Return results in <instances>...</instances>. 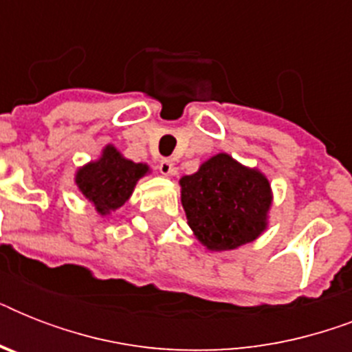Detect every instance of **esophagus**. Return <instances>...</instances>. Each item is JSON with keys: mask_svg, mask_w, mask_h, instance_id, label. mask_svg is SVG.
Listing matches in <instances>:
<instances>
[{"mask_svg": "<svg viewBox=\"0 0 352 352\" xmlns=\"http://www.w3.org/2000/svg\"><path fill=\"white\" fill-rule=\"evenodd\" d=\"M159 171L162 175H173L175 173V168H173V160L162 159L159 162Z\"/></svg>", "mask_w": 352, "mask_h": 352, "instance_id": "obj_1", "label": "esophagus"}]
</instances>
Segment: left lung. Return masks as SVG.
Listing matches in <instances>:
<instances>
[{"label": "left lung", "instance_id": "1", "mask_svg": "<svg viewBox=\"0 0 352 352\" xmlns=\"http://www.w3.org/2000/svg\"><path fill=\"white\" fill-rule=\"evenodd\" d=\"M188 225L208 250H234L267 228L272 193L267 177L219 153L181 179Z\"/></svg>", "mask_w": 352, "mask_h": 352}]
</instances>
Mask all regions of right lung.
I'll return each mask as SVG.
<instances>
[{
  "mask_svg": "<svg viewBox=\"0 0 352 352\" xmlns=\"http://www.w3.org/2000/svg\"><path fill=\"white\" fill-rule=\"evenodd\" d=\"M146 173L148 166L124 159L113 146H107L100 159L78 170L76 184L84 197L95 204L96 212L106 215L126 203Z\"/></svg>",
  "mask_w": 352,
  "mask_h": 352,
  "instance_id": "1",
  "label": "right lung"
}]
</instances>
